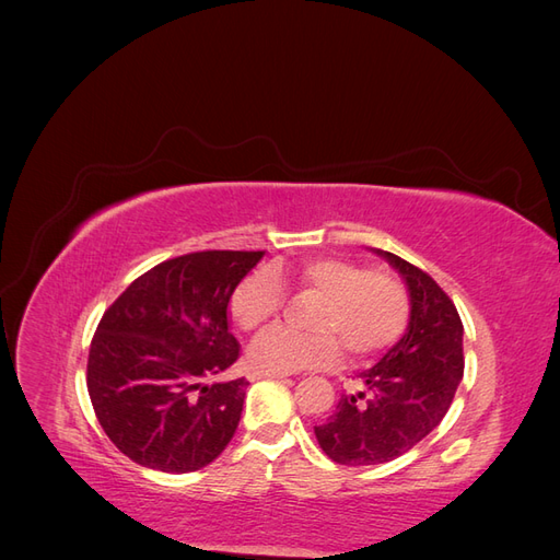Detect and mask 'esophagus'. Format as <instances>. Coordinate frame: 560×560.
Wrapping results in <instances>:
<instances>
[{"mask_svg": "<svg viewBox=\"0 0 560 560\" xmlns=\"http://www.w3.org/2000/svg\"><path fill=\"white\" fill-rule=\"evenodd\" d=\"M287 374H278V371H252V381H259V378H284Z\"/></svg>", "mask_w": 560, "mask_h": 560, "instance_id": "obj_1", "label": "esophagus"}]
</instances>
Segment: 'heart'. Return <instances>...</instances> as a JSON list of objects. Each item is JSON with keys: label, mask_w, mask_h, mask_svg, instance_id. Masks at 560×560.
I'll return each instance as SVG.
<instances>
[{"label": "heart", "mask_w": 560, "mask_h": 560, "mask_svg": "<svg viewBox=\"0 0 560 560\" xmlns=\"http://www.w3.org/2000/svg\"><path fill=\"white\" fill-rule=\"evenodd\" d=\"M278 282H294L322 294L315 331H294L282 325L268 329L252 346L249 358L264 371L290 374L299 369L329 366L343 346L352 354L387 348L401 334L409 317V296L399 280L348 259L317 257L296 268L273 266L241 282L231 299V315L245 331H259L280 311Z\"/></svg>", "instance_id": "1"}]
</instances>
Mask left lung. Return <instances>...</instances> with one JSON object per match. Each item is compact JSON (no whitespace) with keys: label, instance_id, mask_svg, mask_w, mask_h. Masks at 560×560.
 Wrapping results in <instances>:
<instances>
[{"label":"left lung","instance_id":"left-lung-1","mask_svg":"<svg viewBox=\"0 0 560 560\" xmlns=\"http://www.w3.org/2000/svg\"><path fill=\"white\" fill-rule=\"evenodd\" d=\"M409 292V327L383 358L360 374L362 389L343 395L315 428L319 448L348 467L383 465L422 442L451 409L463 381V322L425 270L393 252L374 249Z\"/></svg>","mask_w":560,"mask_h":560}]
</instances>
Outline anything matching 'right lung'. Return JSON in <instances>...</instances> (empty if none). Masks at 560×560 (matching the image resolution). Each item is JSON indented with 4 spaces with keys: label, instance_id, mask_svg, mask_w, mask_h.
I'll return each mask as SVG.
<instances>
[{
    "label": "right lung",
    "instance_id": "right-lung-1",
    "mask_svg": "<svg viewBox=\"0 0 560 560\" xmlns=\"http://www.w3.org/2000/svg\"><path fill=\"white\" fill-rule=\"evenodd\" d=\"M264 252L167 259L118 296L89 352V395L112 444L149 469L186 474L219 457L247 381H214L238 360L229 301Z\"/></svg>",
    "mask_w": 560,
    "mask_h": 560
}]
</instances>
